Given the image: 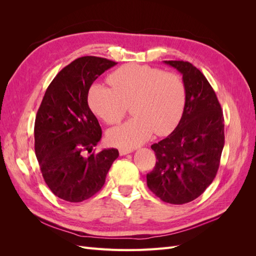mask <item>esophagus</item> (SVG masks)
Returning <instances> with one entry per match:
<instances>
[{
    "instance_id": "34e87169",
    "label": "esophagus",
    "mask_w": 256,
    "mask_h": 256,
    "mask_svg": "<svg viewBox=\"0 0 256 256\" xmlns=\"http://www.w3.org/2000/svg\"><path fill=\"white\" fill-rule=\"evenodd\" d=\"M130 152H132V150H124V148H122V150H120V156H125V154H130Z\"/></svg>"
}]
</instances>
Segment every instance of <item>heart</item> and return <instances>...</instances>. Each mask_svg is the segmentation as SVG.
Returning <instances> with one entry per match:
<instances>
[{"label": "heart", "instance_id": "b5f03b06", "mask_svg": "<svg viewBox=\"0 0 256 256\" xmlns=\"http://www.w3.org/2000/svg\"><path fill=\"white\" fill-rule=\"evenodd\" d=\"M111 88L94 84L88 102L98 118L108 125L120 122L131 106L134 118L110 129L111 145L134 148L148 141L154 132L168 136L178 126L187 104V88L182 76L148 65L128 64L113 72Z\"/></svg>", "mask_w": 256, "mask_h": 256}]
</instances>
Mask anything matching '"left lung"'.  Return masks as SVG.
Instances as JSON below:
<instances>
[{
  "label": "left lung",
  "instance_id": "8db88e82",
  "mask_svg": "<svg viewBox=\"0 0 256 256\" xmlns=\"http://www.w3.org/2000/svg\"><path fill=\"white\" fill-rule=\"evenodd\" d=\"M182 74L187 104L171 134L152 145L156 166L147 187L166 203L180 205L198 198L218 172L224 146V118L216 92L189 62L164 60Z\"/></svg>",
  "mask_w": 256,
  "mask_h": 256
}]
</instances>
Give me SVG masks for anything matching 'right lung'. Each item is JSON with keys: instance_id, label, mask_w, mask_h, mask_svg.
Returning a JSON list of instances; mask_svg holds the SVG:
<instances>
[{"instance_id": "right-lung-1", "label": "right lung", "mask_w": 256, "mask_h": 256, "mask_svg": "<svg viewBox=\"0 0 256 256\" xmlns=\"http://www.w3.org/2000/svg\"><path fill=\"white\" fill-rule=\"evenodd\" d=\"M113 60L82 56L52 80L37 111L35 154L44 180L54 196L72 203L92 198L102 188L116 148L95 152L102 127L88 104V90Z\"/></svg>"}]
</instances>
